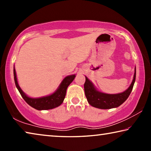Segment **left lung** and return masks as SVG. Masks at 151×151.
<instances>
[{
	"label": "left lung",
	"instance_id": "1",
	"mask_svg": "<svg viewBox=\"0 0 151 151\" xmlns=\"http://www.w3.org/2000/svg\"><path fill=\"white\" fill-rule=\"evenodd\" d=\"M85 78L86 81L84 85L85 96L91 106L101 109L116 108L121 105L131 94L136 78V68L131 85L123 93L119 94H106L97 91L92 82L86 76Z\"/></svg>",
	"mask_w": 151,
	"mask_h": 151
}]
</instances>
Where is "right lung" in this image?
<instances>
[{"label":"right lung","mask_w":151,"mask_h":151,"mask_svg":"<svg viewBox=\"0 0 151 151\" xmlns=\"http://www.w3.org/2000/svg\"><path fill=\"white\" fill-rule=\"evenodd\" d=\"M75 76V75H72L65 77L63 79L59 86H58L57 90L50 95L40 97V98H30V97L28 96L27 94H25L24 92L22 91V89L20 88L19 84H18L16 70H15L14 66V83L20 94H21L22 97L27 102V104H29L30 106L33 107L34 109L39 110V111L52 109L60 106L63 103L64 99L65 98L67 87L73 81Z\"/></svg>","instance_id":"obj_1"}]
</instances>
